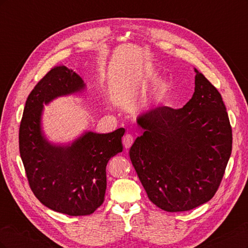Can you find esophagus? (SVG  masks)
<instances>
[{
	"label": "esophagus",
	"mask_w": 248,
	"mask_h": 248,
	"mask_svg": "<svg viewBox=\"0 0 248 248\" xmlns=\"http://www.w3.org/2000/svg\"><path fill=\"white\" fill-rule=\"evenodd\" d=\"M132 142H133V137L131 136V134H129V133L125 134V136L123 137V145L125 147V149L130 148Z\"/></svg>",
	"instance_id": "34e87169"
}]
</instances>
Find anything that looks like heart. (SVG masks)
Returning a JSON list of instances; mask_svg holds the SVG:
<instances>
[{"label": "heart", "instance_id": "1", "mask_svg": "<svg viewBox=\"0 0 248 248\" xmlns=\"http://www.w3.org/2000/svg\"><path fill=\"white\" fill-rule=\"evenodd\" d=\"M153 78H154L153 73H147V74H146V78H147L148 80H152Z\"/></svg>", "mask_w": 248, "mask_h": 248}]
</instances>
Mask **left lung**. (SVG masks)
<instances>
[{
  "label": "left lung",
  "mask_w": 248,
  "mask_h": 248,
  "mask_svg": "<svg viewBox=\"0 0 248 248\" xmlns=\"http://www.w3.org/2000/svg\"><path fill=\"white\" fill-rule=\"evenodd\" d=\"M194 93L182 108L160 107L137 118L142 133L129 150L153 204L188 211L211 200L232 152V128L217 89L194 68Z\"/></svg>",
  "instance_id": "left-lung-1"
}]
</instances>
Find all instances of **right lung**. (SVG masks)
<instances>
[{
	"mask_svg": "<svg viewBox=\"0 0 248 248\" xmlns=\"http://www.w3.org/2000/svg\"><path fill=\"white\" fill-rule=\"evenodd\" d=\"M86 90L77 72L64 65L54 67L30 93L19 127L20 157L35 197L70 216L92 214L102 204L107 164L123 150L124 128L108 133L85 130L68 142H54L44 133V106Z\"/></svg>",
	"mask_w": 248,
	"mask_h": 248,
	"instance_id": "obj_1",
	"label": "right lung"
}]
</instances>
